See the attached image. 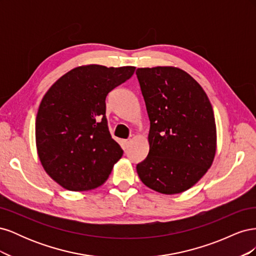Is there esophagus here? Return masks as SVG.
<instances>
[{"label": "esophagus", "mask_w": 256, "mask_h": 256, "mask_svg": "<svg viewBox=\"0 0 256 256\" xmlns=\"http://www.w3.org/2000/svg\"><path fill=\"white\" fill-rule=\"evenodd\" d=\"M122 145H124V148H128L129 145H130V140H124L122 141Z\"/></svg>", "instance_id": "obj_1"}]
</instances>
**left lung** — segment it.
Listing matches in <instances>:
<instances>
[{"mask_svg": "<svg viewBox=\"0 0 256 256\" xmlns=\"http://www.w3.org/2000/svg\"><path fill=\"white\" fill-rule=\"evenodd\" d=\"M136 74L150 122V152L138 164V175L154 191L182 193L212 164L216 130L212 104L180 68H138Z\"/></svg>", "mask_w": 256, "mask_h": 256, "instance_id": "8db88e82", "label": "left lung"}]
</instances>
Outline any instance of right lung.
<instances>
[{
  "mask_svg": "<svg viewBox=\"0 0 256 256\" xmlns=\"http://www.w3.org/2000/svg\"><path fill=\"white\" fill-rule=\"evenodd\" d=\"M134 70V66H80L46 92L35 122L37 152L44 171L63 188L99 187L122 158L124 152L108 127L106 98Z\"/></svg>",
  "mask_w": 256,
  "mask_h": 256,
  "instance_id": "add662e5",
  "label": "right lung"
}]
</instances>
